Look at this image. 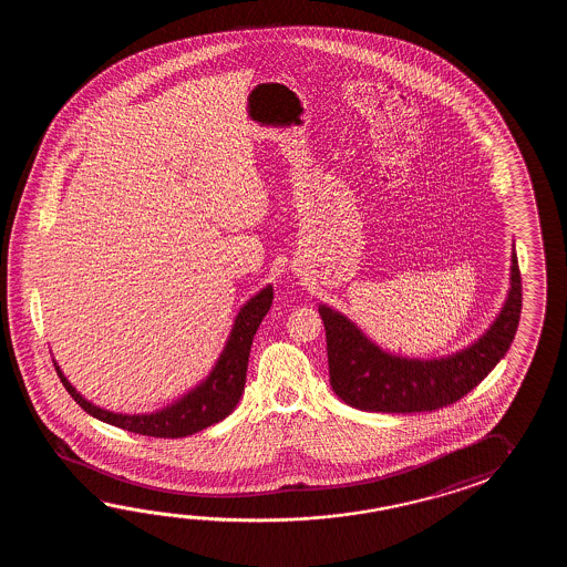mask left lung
I'll use <instances>...</instances> for the list:
<instances>
[{"label": "left lung", "instance_id": "left-lung-1", "mask_svg": "<svg viewBox=\"0 0 567 567\" xmlns=\"http://www.w3.org/2000/svg\"><path fill=\"white\" fill-rule=\"evenodd\" d=\"M520 288L517 254L513 249L511 288L491 328L471 347L427 361L379 349L344 313L320 306L330 385L347 405L362 411L420 413L456 403L505 357L520 318Z\"/></svg>", "mask_w": 567, "mask_h": 567}]
</instances>
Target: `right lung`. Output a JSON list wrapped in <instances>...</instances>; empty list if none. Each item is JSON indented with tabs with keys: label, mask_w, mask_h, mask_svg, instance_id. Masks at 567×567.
Instances as JSON below:
<instances>
[{
	"label": "right lung",
	"mask_w": 567,
	"mask_h": 567,
	"mask_svg": "<svg viewBox=\"0 0 567 567\" xmlns=\"http://www.w3.org/2000/svg\"><path fill=\"white\" fill-rule=\"evenodd\" d=\"M274 301V288L266 286L259 293H255L251 300L247 301L237 313L235 324L230 330L229 340L218 357L217 364L213 367L210 374L206 377L200 385L194 386L184 398L174 401L164 410L154 413H140V415H127V413H113V411L101 410L86 401L69 379L64 377L61 367L54 361L56 373L61 377L62 385L71 393V398L101 422L111 423L121 430H127L133 434L152 435V437H184L205 430L213 423H218L229 415L230 411L237 408L243 391H245V374H247V362L249 352L254 344L255 332L266 318Z\"/></svg>",
	"instance_id": "1"
}]
</instances>
